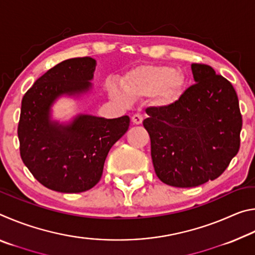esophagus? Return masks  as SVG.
Listing matches in <instances>:
<instances>
[{
	"label": "esophagus",
	"instance_id": "1",
	"mask_svg": "<svg viewBox=\"0 0 255 255\" xmlns=\"http://www.w3.org/2000/svg\"><path fill=\"white\" fill-rule=\"evenodd\" d=\"M131 120L135 125H140L141 123H143V116L139 115V114H135L131 117Z\"/></svg>",
	"mask_w": 255,
	"mask_h": 255
}]
</instances>
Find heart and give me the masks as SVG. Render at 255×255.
Wrapping results in <instances>:
<instances>
[{"label": "heart", "instance_id": "obj_1", "mask_svg": "<svg viewBox=\"0 0 255 255\" xmlns=\"http://www.w3.org/2000/svg\"><path fill=\"white\" fill-rule=\"evenodd\" d=\"M125 93L116 85L108 91L115 101L128 103L129 99L155 96L158 105L170 106L178 101L184 90V77L169 66H141L128 72L122 79Z\"/></svg>", "mask_w": 255, "mask_h": 255}]
</instances>
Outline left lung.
Segmentation results:
<instances>
[{"instance_id": "1", "label": "left lung", "mask_w": 255, "mask_h": 255, "mask_svg": "<svg viewBox=\"0 0 255 255\" xmlns=\"http://www.w3.org/2000/svg\"><path fill=\"white\" fill-rule=\"evenodd\" d=\"M196 83L178 101L147 108L157 178L176 188L198 187L221 176L240 149L242 115L232 83L207 64L191 65Z\"/></svg>"}]
</instances>
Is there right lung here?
I'll return each mask as SVG.
<instances>
[{
	"label": "right lung",
	"instance_id": "right-lung-1",
	"mask_svg": "<svg viewBox=\"0 0 255 255\" xmlns=\"http://www.w3.org/2000/svg\"><path fill=\"white\" fill-rule=\"evenodd\" d=\"M94 68L91 57L64 60L34 82L21 102L20 156L34 179L54 191L79 193L93 188L110 148L129 128L128 116L105 119L81 115L68 126L49 122L55 99L88 91Z\"/></svg>",
	"mask_w": 255,
	"mask_h": 255
}]
</instances>
